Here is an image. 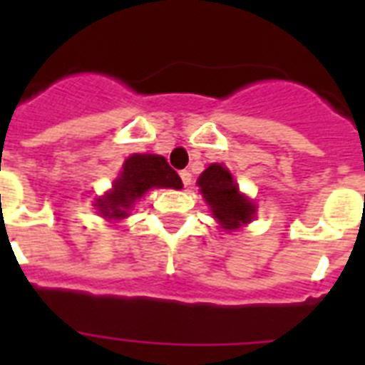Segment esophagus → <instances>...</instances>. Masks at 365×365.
Segmentation results:
<instances>
[{
	"mask_svg": "<svg viewBox=\"0 0 365 365\" xmlns=\"http://www.w3.org/2000/svg\"><path fill=\"white\" fill-rule=\"evenodd\" d=\"M180 178H182L183 185L187 187V185H191V172L189 170H182L180 172Z\"/></svg>",
	"mask_w": 365,
	"mask_h": 365,
	"instance_id": "1",
	"label": "esophagus"
}]
</instances>
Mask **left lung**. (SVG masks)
Returning a JSON list of instances; mask_svg holds the SVG:
<instances>
[{
    "mask_svg": "<svg viewBox=\"0 0 365 365\" xmlns=\"http://www.w3.org/2000/svg\"><path fill=\"white\" fill-rule=\"evenodd\" d=\"M212 216L225 231H237L254 220L255 205L239 191L231 172L223 165H210L197 180Z\"/></svg>",
    "mask_w": 365,
    "mask_h": 365,
    "instance_id": "1",
    "label": "left lung"
}]
</instances>
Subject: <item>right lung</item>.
I'll use <instances>...</instances> for the list:
<instances>
[{
	"mask_svg": "<svg viewBox=\"0 0 365 365\" xmlns=\"http://www.w3.org/2000/svg\"><path fill=\"white\" fill-rule=\"evenodd\" d=\"M182 189L183 183L176 170H172L165 157L151 153H134L125 160L111 191L96 200L100 216L108 220H125L128 210L149 189Z\"/></svg>",
	"mask_w": 365,
	"mask_h": 365,
	"instance_id": "obj_1",
	"label": "right lung"
}]
</instances>
